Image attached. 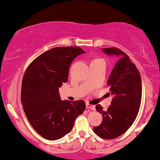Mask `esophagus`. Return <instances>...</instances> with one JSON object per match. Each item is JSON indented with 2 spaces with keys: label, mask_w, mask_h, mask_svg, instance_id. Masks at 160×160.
Returning <instances> with one entry per match:
<instances>
[{
  "label": "esophagus",
  "mask_w": 160,
  "mask_h": 160,
  "mask_svg": "<svg viewBox=\"0 0 160 160\" xmlns=\"http://www.w3.org/2000/svg\"><path fill=\"white\" fill-rule=\"evenodd\" d=\"M86 108H87V109H90V110H94V109H95V107H94V105H92V104L87 103V104H86Z\"/></svg>",
  "instance_id": "34e87169"
}]
</instances>
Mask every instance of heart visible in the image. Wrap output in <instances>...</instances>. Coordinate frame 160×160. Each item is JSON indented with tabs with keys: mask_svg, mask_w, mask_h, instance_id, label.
<instances>
[{
	"mask_svg": "<svg viewBox=\"0 0 160 160\" xmlns=\"http://www.w3.org/2000/svg\"><path fill=\"white\" fill-rule=\"evenodd\" d=\"M99 61H103L102 59H94L93 61L92 62V63H93V62H99Z\"/></svg>",
	"mask_w": 160,
	"mask_h": 160,
	"instance_id": "b5f03b06",
	"label": "heart"
}]
</instances>
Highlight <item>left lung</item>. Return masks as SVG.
<instances>
[{
  "label": "left lung",
  "instance_id": "8db88e82",
  "mask_svg": "<svg viewBox=\"0 0 160 160\" xmlns=\"http://www.w3.org/2000/svg\"><path fill=\"white\" fill-rule=\"evenodd\" d=\"M108 56L119 57L108 78L107 85L114 96L107 111L96 105L103 120L93 130L104 139H114L124 133L134 122L139 112L142 98V82L140 72L128 55L118 48H104Z\"/></svg>",
  "mask_w": 160,
  "mask_h": 160
}]
</instances>
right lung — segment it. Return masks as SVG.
<instances>
[{"label":"right lung","instance_id":"1","mask_svg":"<svg viewBox=\"0 0 160 160\" xmlns=\"http://www.w3.org/2000/svg\"><path fill=\"white\" fill-rule=\"evenodd\" d=\"M83 53L76 46L53 48L34 59L26 70L21 88L23 111L34 130L46 140H59L69 133L85 110L84 101H62L59 92L68 81L72 62Z\"/></svg>","mask_w":160,"mask_h":160}]
</instances>
